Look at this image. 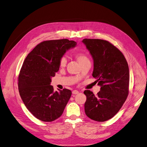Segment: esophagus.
I'll return each mask as SVG.
<instances>
[{
  "mask_svg": "<svg viewBox=\"0 0 147 147\" xmlns=\"http://www.w3.org/2000/svg\"><path fill=\"white\" fill-rule=\"evenodd\" d=\"M79 91L78 90H73V94H74V95H76V94H79Z\"/></svg>",
  "mask_w": 147,
  "mask_h": 147,
  "instance_id": "obj_1",
  "label": "esophagus"
}]
</instances>
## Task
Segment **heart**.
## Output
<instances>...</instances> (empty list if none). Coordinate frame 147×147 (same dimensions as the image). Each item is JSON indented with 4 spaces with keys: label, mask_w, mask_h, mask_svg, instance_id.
<instances>
[{
    "label": "heart",
    "mask_w": 147,
    "mask_h": 147,
    "mask_svg": "<svg viewBox=\"0 0 147 147\" xmlns=\"http://www.w3.org/2000/svg\"><path fill=\"white\" fill-rule=\"evenodd\" d=\"M75 56H76L77 60H78V61L79 62V63L80 65L83 64H85L86 63H89L90 62L89 59L88 58L87 55H85L84 53H77L75 55ZM66 63H67L66 58L64 57L61 58L59 61V67L61 68L64 67L66 65Z\"/></svg>",
    "instance_id": "b5f03b06"
}]
</instances>
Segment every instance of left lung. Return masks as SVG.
Masks as SVG:
<instances>
[{"mask_svg": "<svg viewBox=\"0 0 147 147\" xmlns=\"http://www.w3.org/2000/svg\"><path fill=\"white\" fill-rule=\"evenodd\" d=\"M85 45L94 60L92 76L96 79L100 91L95 96L89 90L84 111L90 119L105 121L113 117L124 104L129 94V70L123 54L109 42L84 38Z\"/></svg>", "mask_w": 147, "mask_h": 147, "instance_id": "left-lung-1", "label": "left lung"}]
</instances>
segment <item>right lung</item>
<instances>
[{"label": "right lung", "instance_id": "1", "mask_svg": "<svg viewBox=\"0 0 147 147\" xmlns=\"http://www.w3.org/2000/svg\"><path fill=\"white\" fill-rule=\"evenodd\" d=\"M77 43L68 39L46 40L37 45L26 58L18 77L20 96L27 109L43 121H52L63 113L71 95L67 89L54 91L51 78L59 61Z\"/></svg>", "mask_w": 147, "mask_h": 147}]
</instances>
